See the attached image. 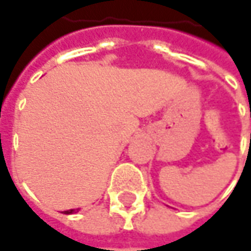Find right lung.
I'll list each match as a JSON object with an SVG mask.
<instances>
[{
  "mask_svg": "<svg viewBox=\"0 0 251 251\" xmlns=\"http://www.w3.org/2000/svg\"><path fill=\"white\" fill-rule=\"evenodd\" d=\"M79 209V208H78ZM78 209H68V211H64V214H67V215H70V214H75V212H78Z\"/></svg>",
  "mask_w": 251,
  "mask_h": 251,
  "instance_id": "add662e5",
  "label": "right lung"
}]
</instances>
